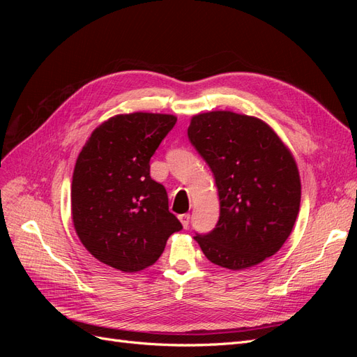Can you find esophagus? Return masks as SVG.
<instances>
[{"mask_svg":"<svg viewBox=\"0 0 357 357\" xmlns=\"http://www.w3.org/2000/svg\"><path fill=\"white\" fill-rule=\"evenodd\" d=\"M178 219H180V222H181V225H183V228H188V226H189V220H190V215H189L188 213L180 214Z\"/></svg>","mask_w":357,"mask_h":357,"instance_id":"esophagus-1","label":"esophagus"}]
</instances>
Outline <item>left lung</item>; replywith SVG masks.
I'll list each match as a JSON object with an SVG mask.
<instances>
[{
	"mask_svg": "<svg viewBox=\"0 0 357 357\" xmlns=\"http://www.w3.org/2000/svg\"><path fill=\"white\" fill-rule=\"evenodd\" d=\"M190 143L211 168L220 218L195 241L210 262L240 271L283 247L301 204L296 160L262 119L215 110L192 116Z\"/></svg>",
	"mask_w": 357,
	"mask_h": 357,
	"instance_id": "obj_1",
	"label": "left lung"
}]
</instances>
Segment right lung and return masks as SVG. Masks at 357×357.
I'll use <instances>...</instances> for the list:
<instances>
[{"mask_svg": "<svg viewBox=\"0 0 357 357\" xmlns=\"http://www.w3.org/2000/svg\"><path fill=\"white\" fill-rule=\"evenodd\" d=\"M177 117L116 114L88 138L75 160L71 215L95 259L123 273L153 265L183 226L168 210L165 188L150 177V158Z\"/></svg>", "mask_w": 357, "mask_h": 357, "instance_id": "add662e5", "label": "right lung"}]
</instances>
